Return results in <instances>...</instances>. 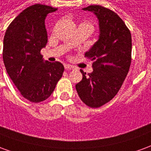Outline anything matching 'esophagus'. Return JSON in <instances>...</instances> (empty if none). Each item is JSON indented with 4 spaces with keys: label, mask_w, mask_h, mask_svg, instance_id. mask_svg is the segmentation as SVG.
<instances>
[{
    "label": "esophagus",
    "mask_w": 151,
    "mask_h": 151,
    "mask_svg": "<svg viewBox=\"0 0 151 151\" xmlns=\"http://www.w3.org/2000/svg\"><path fill=\"white\" fill-rule=\"evenodd\" d=\"M65 69L66 70H69V69H74V67L73 65H70L66 64V65H65Z\"/></svg>",
    "instance_id": "obj_1"
}]
</instances>
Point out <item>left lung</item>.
Segmentation results:
<instances>
[{
	"instance_id": "left-lung-1",
	"label": "left lung",
	"mask_w": 151,
	"mask_h": 151,
	"mask_svg": "<svg viewBox=\"0 0 151 151\" xmlns=\"http://www.w3.org/2000/svg\"><path fill=\"white\" fill-rule=\"evenodd\" d=\"M83 10L93 12L99 19V38L85 56L93 60V72L75 87L82 101L91 108H99L116 96L129 70L132 37L118 15L101 5H90Z\"/></svg>"
}]
</instances>
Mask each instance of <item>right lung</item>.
Instances as JSON below:
<instances>
[{
    "mask_svg": "<svg viewBox=\"0 0 151 151\" xmlns=\"http://www.w3.org/2000/svg\"><path fill=\"white\" fill-rule=\"evenodd\" d=\"M57 9L29 6L9 25L3 41V60L9 78L21 95L40 103L52 95L62 77L61 63L43 61L40 51L47 43L45 18Z\"/></svg>",
    "mask_w": 151,
    "mask_h": 151,
    "instance_id": "1",
    "label": "right lung"
}]
</instances>
